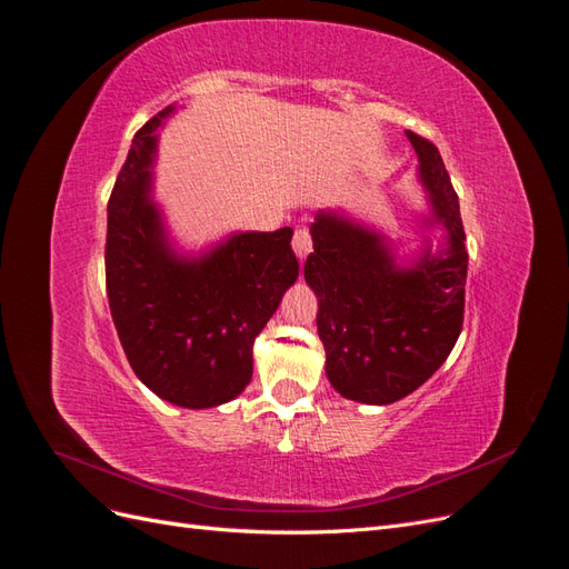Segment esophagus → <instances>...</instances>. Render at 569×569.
<instances>
[{"instance_id":"34e87169","label":"esophagus","mask_w":569,"mask_h":569,"mask_svg":"<svg viewBox=\"0 0 569 569\" xmlns=\"http://www.w3.org/2000/svg\"><path fill=\"white\" fill-rule=\"evenodd\" d=\"M293 250H296V254H298L300 261L310 254V250H312V238H310V232L305 230V228L296 230V236H293Z\"/></svg>"}]
</instances>
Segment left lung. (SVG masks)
<instances>
[{"label": "left lung", "instance_id": "1", "mask_svg": "<svg viewBox=\"0 0 569 569\" xmlns=\"http://www.w3.org/2000/svg\"><path fill=\"white\" fill-rule=\"evenodd\" d=\"M418 153V182L428 213L420 228L430 236L409 267L399 264L385 232L339 209H319L310 236L315 252L305 281L315 290L317 331L327 351V377L341 397L387 406L409 397L442 366L463 322V286L469 269L459 197L435 146L406 132Z\"/></svg>", "mask_w": 569, "mask_h": 569}]
</instances>
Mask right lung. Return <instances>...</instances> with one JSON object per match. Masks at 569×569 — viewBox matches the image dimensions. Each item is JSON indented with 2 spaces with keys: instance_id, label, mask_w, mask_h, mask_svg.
<instances>
[{
  "instance_id": "add662e5",
  "label": "right lung",
  "mask_w": 569,
  "mask_h": 569,
  "mask_svg": "<svg viewBox=\"0 0 569 569\" xmlns=\"http://www.w3.org/2000/svg\"><path fill=\"white\" fill-rule=\"evenodd\" d=\"M160 110L129 149L108 203L106 283L129 366L156 397L213 409L252 380V346L298 279L293 228L232 232L178 252L153 201Z\"/></svg>"
}]
</instances>
